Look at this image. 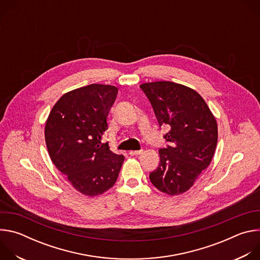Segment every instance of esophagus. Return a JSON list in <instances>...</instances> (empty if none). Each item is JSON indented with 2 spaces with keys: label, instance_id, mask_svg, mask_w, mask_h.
<instances>
[{
  "label": "esophagus",
  "instance_id": "1",
  "mask_svg": "<svg viewBox=\"0 0 260 260\" xmlns=\"http://www.w3.org/2000/svg\"><path fill=\"white\" fill-rule=\"evenodd\" d=\"M143 152V150H131L129 151V155L135 156V155H140Z\"/></svg>",
  "mask_w": 260,
  "mask_h": 260
}]
</instances>
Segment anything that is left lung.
Wrapping results in <instances>:
<instances>
[{
    "instance_id": "8db88e82",
    "label": "left lung",
    "mask_w": 260,
    "mask_h": 260,
    "mask_svg": "<svg viewBox=\"0 0 260 260\" xmlns=\"http://www.w3.org/2000/svg\"><path fill=\"white\" fill-rule=\"evenodd\" d=\"M149 100L159 126L170 131L159 149V166L150 173L154 186L169 196L187 191L214 156L217 122L205 100L193 89L170 81L140 85Z\"/></svg>"
}]
</instances>
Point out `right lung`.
Here are the masks:
<instances>
[{
	"label": "right lung",
	"mask_w": 260,
	"mask_h": 260,
	"mask_svg": "<svg viewBox=\"0 0 260 260\" xmlns=\"http://www.w3.org/2000/svg\"><path fill=\"white\" fill-rule=\"evenodd\" d=\"M118 88L90 84L64 93L53 106L45 125L49 156L73 187L94 197L115 184L124 156L110 150L102 138Z\"/></svg>",
	"instance_id": "1"
}]
</instances>
